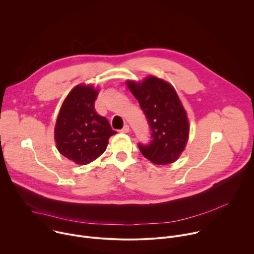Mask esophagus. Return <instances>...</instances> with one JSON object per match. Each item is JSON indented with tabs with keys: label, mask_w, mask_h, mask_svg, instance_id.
Masks as SVG:
<instances>
[{
	"label": "esophagus",
	"mask_w": 254,
	"mask_h": 254,
	"mask_svg": "<svg viewBox=\"0 0 254 254\" xmlns=\"http://www.w3.org/2000/svg\"><path fill=\"white\" fill-rule=\"evenodd\" d=\"M121 131H122V132H125V133L128 132V131H129V127H128L127 125H126V126L121 129Z\"/></svg>",
	"instance_id": "obj_1"
}]
</instances>
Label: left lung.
<instances>
[{
    "mask_svg": "<svg viewBox=\"0 0 254 254\" xmlns=\"http://www.w3.org/2000/svg\"><path fill=\"white\" fill-rule=\"evenodd\" d=\"M137 99L151 128V141L138 143L142 156L157 165L175 162L186 147L189 122L184 107L174 87L155 76L141 83L127 82Z\"/></svg>",
    "mask_w": 254,
    "mask_h": 254,
    "instance_id": "1",
    "label": "left lung"
}]
</instances>
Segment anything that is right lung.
I'll return each instance as SVG.
<instances>
[{"instance_id": "obj_1", "label": "right lung", "mask_w": 254, "mask_h": 254, "mask_svg": "<svg viewBox=\"0 0 254 254\" xmlns=\"http://www.w3.org/2000/svg\"><path fill=\"white\" fill-rule=\"evenodd\" d=\"M97 94L92 86L77 85L65 98L56 121L57 150L79 165H87L103 154L108 138L117 133L94 110Z\"/></svg>"}]
</instances>
